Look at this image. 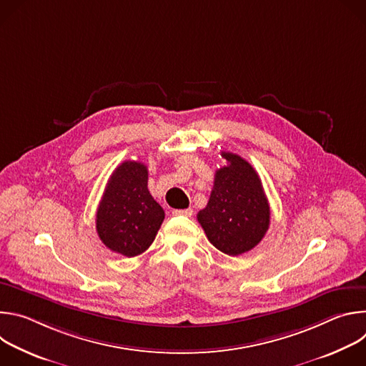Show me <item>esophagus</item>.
I'll use <instances>...</instances> for the list:
<instances>
[{
	"label": "esophagus",
	"mask_w": 366,
	"mask_h": 366,
	"mask_svg": "<svg viewBox=\"0 0 366 366\" xmlns=\"http://www.w3.org/2000/svg\"><path fill=\"white\" fill-rule=\"evenodd\" d=\"M192 208H184V210H174V216H182V217H191L192 216Z\"/></svg>",
	"instance_id": "esophagus-1"
}]
</instances>
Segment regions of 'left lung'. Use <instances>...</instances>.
Listing matches in <instances>:
<instances>
[{
  "instance_id": "1",
  "label": "left lung",
  "mask_w": 366,
  "mask_h": 366,
  "mask_svg": "<svg viewBox=\"0 0 366 366\" xmlns=\"http://www.w3.org/2000/svg\"><path fill=\"white\" fill-rule=\"evenodd\" d=\"M222 156L227 165L216 171L210 199L197 219L214 247L237 256L264 239L271 210L253 167L239 154L222 152Z\"/></svg>"
}]
</instances>
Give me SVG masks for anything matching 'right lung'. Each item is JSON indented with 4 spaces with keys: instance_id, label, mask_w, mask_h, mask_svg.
Masks as SVG:
<instances>
[{
    "instance_id": "1",
    "label": "right lung",
    "mask_w": 366,
    "mask_h": 366,
    "mask_svg": "<svg viewBox=\"0 0 366 366\" xmlns=\"http://www.w3.org/2000/svg\"><path fill=\"white\" fill-rule=\"evenodd\" d=\"M164 219V208L147 189V167L136 161L117 167L97 210L101 242L123 256H137L152 244Z\"/></svg>"
}]
</instances>
